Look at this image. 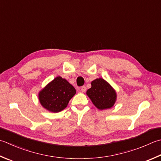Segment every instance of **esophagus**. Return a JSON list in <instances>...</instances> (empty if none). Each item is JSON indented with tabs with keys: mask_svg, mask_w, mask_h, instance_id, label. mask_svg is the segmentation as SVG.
<instances>
[{
	"mask_svg": "<svg viewBox=\"0 0 161 161\" xmlns=\"http://www.w3.org/2000/svg\"><path fill=\"white\" fill-rule=\"evenodd\" d=\"M80 89H81V92H85V91H86V87L85 86H81V87L80 88Z\"/></svg>",
	"mask_w": 161,
	"mask_h": 161,
	"instance_id": "1",
	"label": "esophagus"
}]
</instances>
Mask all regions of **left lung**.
<instances>
[{"mask_svg":"<svg viewBox=\"0 0 161 161\" xmlns=\"http://www.w3.org/2000/svg\"><path fill=\"white\" fill-rule=\"evenodd\" d=\"M86 94L99 109L111 108L116 98L115 91L102 78L96 79L91 82V88L88 89Z\"/></svg>","mask_w":161,"mask_h":161,"instance_id":"left-lung-1","label":"left lung"}]
</instances>
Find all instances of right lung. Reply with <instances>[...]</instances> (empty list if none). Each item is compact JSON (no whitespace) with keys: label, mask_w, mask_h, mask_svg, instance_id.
Instances as JSON below:
<instances>
[{"label":"right lung","mask_w":161,"mask_h":161,"mask_svg":"<svg viewBox=\"0 0 161 161\" xmlns=\"http://www.w3.org/2000/svg\"><path fill=\"white\" fill-rule=\"evenodd\" d=\"M76 90L68 81L61 77H56L39 93V100L44 108L50 112L64 110Z\"/></svg>","instance_id":"obj_1"}]
</instances>
